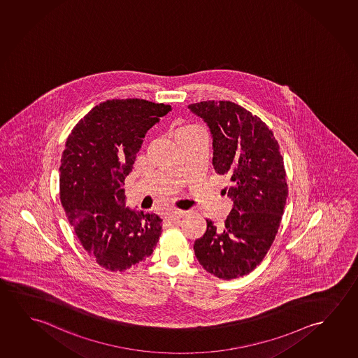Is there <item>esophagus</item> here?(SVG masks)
Returning a JSON list of instances; mask_svg holds the SVG:
<instances>
[{"instance_id":"34e87169","label":"esophagus","mask_w":358,"mask_h":358,"mask_svg":"<svg viewBox=\"0 0 358 358\" xmlns=\"http://www.w3.org/2000/svg\"><path fill=\"white\" fill-rule=\"evenodd\" d=\"M184 214H185V213L182 210H169L165 213L164 216L166 220H169V222H176V220H179Z\"/></svg>"}]
</instances>
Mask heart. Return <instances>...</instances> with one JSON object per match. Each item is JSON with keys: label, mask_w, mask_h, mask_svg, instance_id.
Here are the masks:
<instances>
[{"label": "heart", "mask_w": 358, "mask_h": 358, "mask_svg": "<svg viewBox=\"0 0 358 358\" xmlns=\"http://www.w3.org/2000/svg\"><path fill=\"white\" fill-rule=\"evenodd\" d=\"M182 129H189V128H182Z\"/></svg>", "instance_id": "obj_1"}]
</instances>
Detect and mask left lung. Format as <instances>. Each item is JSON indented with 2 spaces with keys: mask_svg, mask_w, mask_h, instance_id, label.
<instances>
[{
  "mask_svg": "<svg viewBox=\"0 0 358 358\" xmlns=\"http://www.w3.org/2000/svg\"><path fill=\"white\" fill-rule=\"evenodd\" d=\"M187 108L210 129L213 165L230 179L224 193L233 200L224 225L206 219L194 251L208 273L233 280L251 273L276 236L287 198L284 159L273 131L238 104L205 101Z\"/></svg>",
  "mask_w": 358,
  "mask_h": 358,
  "instance_id": "8db88e82",
  "label": "left lung"
}]
</instances>
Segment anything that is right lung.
<instances>
[{
  "instance_id": "right-lung-1",
  "label": "right lung",
  "mask_w": 358,
  "mask_h": 358,
  "mask_svg": "<svg viewBox=\"0 0 358 358\" xmlns=\"http://www.w3.org/2000/svg\"><path fill=\"white\" fill-rule=\"evenodd\" d=\"M169 104L112 99L76 125L59 166L61 203L74 233L99 266L124 271L153 254L162 219L125 206L129 176L147 131Z\"/></svg>"
}]
</instances>
